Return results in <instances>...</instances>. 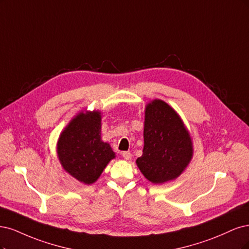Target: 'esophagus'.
Segmentation results:
<instances>
[{
  "instance_id": "esophagus-1",
  "label": "esophagus",
  "mask_w": 249,
  "mask_h": 249,
  "mask_svg": "<svg viewBox=\"0 0 249 249\" xmlns=\"http://www.w3.org/2000/svg\"><path fill=\"white\" fill-rule=\"evenodd\" d=\"M122 156H123L124 159L129 160L131 158V153H130V152H128V151H124V152H122Z\"/></svg>"
}]
</instances>
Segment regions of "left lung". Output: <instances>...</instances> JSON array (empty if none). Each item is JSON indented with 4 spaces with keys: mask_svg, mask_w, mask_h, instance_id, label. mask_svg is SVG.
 <instances>
[{
    "mask_svg": "<svg viewBox=\"0 0 249 249\" xmlns=\"http://www.w3.org/2000/svg\"><path fill=\"white\" fill-rule=\"evenodd\" d=\"M143 142L136 164L152 183L177 178L191 159L190 136L177 113L162 100L152 101L146 107Z\"/></svg>",
    "mask_w": 249,
    "mask_h": 249,
    "instance_id": "left-lung-1",
    "label": "left lung"
}]
</instances>
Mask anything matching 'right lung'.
<instances>
[{
  "label": "right lung",
  "mask_w": 249,
  "mask_h": 249,
  "mask_svg": "<svg viewBox=\"0 0 249 249\" xmlns=\"http://www.w3.org/2000/svg\"><path fill=\"white\" fill-rule=\"evenodd\" d=\"M98 111L77 115L65 128L58 142V155L64 170L85 184L99 178L115 152L101 141Z\"/></svg>",
  "instance_id": "add662e5"
}]
</instances>
